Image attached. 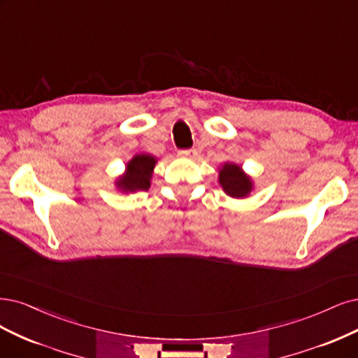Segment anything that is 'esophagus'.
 Returning <instances> with one entry per match:
<instances>
[{
  "label": "esophagus",
  "mask_w": 358,
  "mask_h": 358,
  "mask_svg": "<svg viewBox=\"0 0 358 358\" xmlns=\"http://www.w3.org/2000/svg\"><path fill=\"white\" fill-rule=\"evenodd\" d=\"M197 155V152L194 149H181L178 150V156L180 157H186V159H194Z\"/></svg>",
  "instance_id": "34e87169"
}]
</instances>
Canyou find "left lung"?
Instances as JSON below:
<instances>
[{
    "instance_id": "1",
    "label": "left lung",
    "mask_w": 358,
    "mask_h": 358,
    "mask_svg": "<svg viewBox=\"0 0 358 358\" xmlns=\"http://www.w3.org/2000/svg\"><path fill=\"white\" fill-rule=\"evenodd\" d=\"M220 184L231 197H245L252 189L250 178L243 174L241 166L233 164H226L220 169Z\"/></svg>"
}]
</instances>
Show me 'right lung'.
Wrapping results in <instances>:
<instances>
[{
	"mask_svg": "<svg viewBox=\"0 0 358 358\" xmlns=\"http://www.w3.org/2000/svg\"><path fill=\"white\" fill-rule=\"evenodd\" d=\"M156 159L150 155H137L127 165V174L117 181V187L124 192L148 190Z\"/></svg>",
	"mask_w": 358,
	"mask_h": 358,
	"instance_id": "add662e5",
	"label": "right lung"
}]
</instances>
